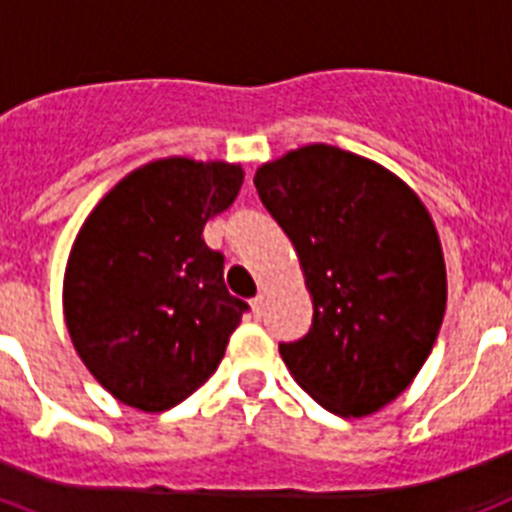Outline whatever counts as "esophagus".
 <instances>
[{"instance_id":"obj_1","label":"esophagus","mask_w":512,"mask_h":512,"mask_svg":"<svg viewBox=\"0 0 512 512\" xmlns=\"http://www.w3.org/2000/svg\"><path fill=\"white\" fill-rule=\"evenodd\" d=\"M263 307H265V291H260V294L252 299V309H255V315H260V312H263Z\"/></svg>"}]
</instances>
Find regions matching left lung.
I'll list each match as a JSON object with an SVG mask.
<instances>
[{
  "instance_id": "left-lung-1",
  "label": "left lung",
  "mask_w": 512,
  "mask_h": 512,
  "mask_svg": "<svg viewBox=\"0 0 512 512\" xmlns=\"http://www.w3.org/2000/svg\"><path fill=\"white\" fill-rule=\"evenodd\" d=\"M255 187L315 309L307 336L278 346L283 362L333 414H375L414 382L445 317L448 273L427 205L377 161L325 143L263 163Z\"/></svg>"
}]
</instances>
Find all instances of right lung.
<instances>
[{
  "label": "right lung",
  "mask_w": 512,
  "mask_h": 512,
  "mask_svg": "<svg viewBox=\"0 0 512 512\" xmlns=\"http://www.w3.org/2000/svg\"><path fill=\"white\" fill-rule=\"evenodd\" d=\"M244 182L242 163L169 156L119 179L80 226L64 270L72 346L117 401L158 414L221 364L247 304L203 239Z\"/></svg>",
  "instance_id": "add662e5"
}]
</instances>
